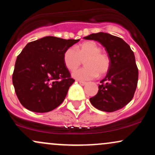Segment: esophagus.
Listing matches in <instances>:
<instances>
[{
	"label": "esophagus",
	"mask_w": 155,
	"mask_h": 155,
	"mask_svg": "<svg viewBox=\"0 0 155 155\" xmlns=\"http://www.w3.org/2000/svg\"><path fill=\"white\" fill-rule=\"evenodd\" d=\"M79 83L81 85H82V86H84V85H85L87 84V82H85V81H79Z\"/></svg>",
	"instance_id": "obj_1"
}]
</instances>
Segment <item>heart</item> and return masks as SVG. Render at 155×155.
<instances>
[{"label":"heart","instance_id":"1","mask_svg":"<svg viewBox=\"0 0 155 155\" xmlns=\"http://www.w3.org/2000/svg\"><path fill=\"white\" fill-rule=\"evenodd\" d=\"M84 60L85 67L73 74L76 79L90 80L97 77L98 74L104 75L110 68V59L101 48L93 41H87L78 45L75 49L70 47L63 54V62L65 67L74 71L81 65Z\"/></svg>","mask_w":155,"mask_h":155}]
</instances>
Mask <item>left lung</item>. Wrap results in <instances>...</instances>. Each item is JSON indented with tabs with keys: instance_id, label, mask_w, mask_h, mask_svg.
I'll list each match as a JSON object with an SVG mask.
<instances>
[{
	"instance_id": "1",
	"label": "left lung",
	"mask_w": 155,
	"mask_h": 155,
	"mask_svg": "<svg viewBox=\"0 0 155 155\" xmlns=\"http://www.w3.org/2000/svg\"><path fill=\"white\" fill-rule=\"evenodd\" d=\"M84 38L100 42L110 59L109 70L101 81L97 95L90 98V103L103 111L121 109L132 100L138 84L134 53L124 40L108 33H92Z\"/></svg>"
}]
</instances>
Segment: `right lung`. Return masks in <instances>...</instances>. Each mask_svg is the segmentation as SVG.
<instances>
[{
	"label": "right lung",
	"instance_id": "obj_1",
	"mask_svg": "<svg viewBox=\"0 0 155 155\" xmlns=\"http://www.w3.org/2000/svg\"><path fill=\"white\" fill-rule=\"evenodd\" d=\"M79 41L46 36L25 47L12 75L15 92L25 108L45 113L63 102L75 81L64 64L63 54Z\"/></svg>",
	"mask_w": 155,
	"mask_h": 155
}]
</instances>
